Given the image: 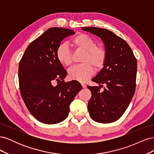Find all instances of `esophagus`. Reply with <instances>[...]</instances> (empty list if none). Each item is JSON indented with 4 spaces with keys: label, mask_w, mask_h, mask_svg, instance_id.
<instances>
[{
    "label": "esophagus",
    "mask_w": 154,
    "mask_h": 154,
    "mask_svg": "<svg viewBox=\"0 0 154 154\" xmlns=\"http://www.w3.org/2000/svg\"><path fill=\"white\" fill-rule=\"evenodd\" d=\"M82 87H83V88H86V85H85V84H83V83H82Z\"/></svg>",
    "instance_id": "34e87169"
}]
</instances>
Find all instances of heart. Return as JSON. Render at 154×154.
<instances>
[{
  "mask_svg": "<svg viewBox=\"0 0 154 154\" xmlns=\"http://www.w3.org/2000/svg\"><path fill=\"white\" fill-rule=\"evenodd\" d=\"M71 45L75 49L85 51V53L82 59L83 63L69 70V78L72 80L85 82L94 74V67L96 70L103 67L106 58V51L101 46L96 45L91 36L83 33L74 36L71 40ZM56 56L58 61L63 66H69L72 64V53L67 45H60Z\"/></svg>",
  "mask_w": 154,
  "mask_h": 154,
  "instance_id": "heart-1",
  "label": "heart"
}]
</instances>
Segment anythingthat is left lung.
I'll use <instances>...</instances> for the list:
<instances>
[{
    "label": "left lung",
    "instance_id": "1",
    "mask_svg": "<svg viewBox=\"0 0 154 154\" xmlns=\"http://www.w3.org/2000/svg\"><path fill=\"white\" fill-rule=\"evenodd\" d=\"M82 29L99 36L106 53L103 67L92 80L100 86H88L92 93L87 105L88 112L96 122H114L124 114L134 96L137 60L126 41L113 32L95 27ZM103 84L106 87L100 91Z\"/></svg>",
    "mask_w": 154,
    "mask_h": 154
}]
</instances>
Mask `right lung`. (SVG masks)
<instances>
[{
  "mask_svg": "<svg viewBox=\"0 0 154 154\" xmlns=\"http://www.w3.org/2000/svg\"><path fill=\"white\" fill-rule=\"evenodd\" d=\"M74 34L63 27L49 28L28 45L19 63L22 97L30 113L43 123L56 124L66 119L70 104L82 88L78 81L63 82L67 72L56 56L63 38Z\"/></svg>",
  "mask_w": 154,
  "mask_h": 154,
  "instance_id": "1",
  "label": "right lung"
}]
</instances>
